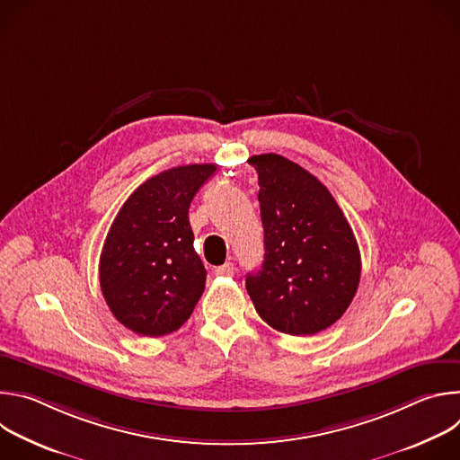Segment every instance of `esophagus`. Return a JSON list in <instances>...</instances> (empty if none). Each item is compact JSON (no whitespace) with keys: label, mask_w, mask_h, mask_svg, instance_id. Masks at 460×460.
<instances>
[{"label":"esophagus","mask_w":460,"mask_h":460,"mask_svg":"<svg viewBox=\"0 0 460 460\" xmlns=\"http://www.w3.org/2000/svg\"><path fill=\"white\" fill-rule=\"evenodd\" d=\"M215 275L217 277H233L234 275V266L231 264V261H226L224 266L215 268Z\"/></svg>","instance_id":"obj_1"}]
</instances>
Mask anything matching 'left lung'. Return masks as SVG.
Returning a JSON list of instances; mask_svg holds the SVG:
<instances>
[{
    "mask_svg": "<svg viewBox=\"0 0 460 460\" xmlns=\"http://www.w3.org/2000/svg\"><path fill=\"white\" fill-rule=\"evenodd\" d=\"M258 174L266 254L245 288L260 318L277 332H323L349 307L360 282L355 234L327 187L275 155L247 160Z\"/></svg>",
    "mask_w": 460,
    "mask_h": 460,
    "instance_id": "1",
    "label": "left lung"
}]
</instances>
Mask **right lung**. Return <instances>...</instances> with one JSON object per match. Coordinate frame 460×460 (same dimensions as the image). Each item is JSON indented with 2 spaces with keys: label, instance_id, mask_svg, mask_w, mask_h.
<instances>
[{
  "label": "right lung",
  "instance_id": "1",
  "mask_svg": "<svg viewBox=\"0 0 460 460\" xmlns=\"http://www.w3.org/2000/svg\"><path fill=\"white\" fill-rule=\"evenodd\" d=\"M215 171L213 164H192L149 178L128 196L107 233L102 293L116 320L137 335L176 332L206 289L189 206Z\"/></svg>",
  "mask_w": 460,
  "mask_h": 460
}]
</instances>
